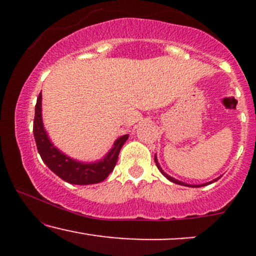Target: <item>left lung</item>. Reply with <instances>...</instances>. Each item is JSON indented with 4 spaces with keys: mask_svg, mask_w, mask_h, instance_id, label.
Returning a JSON list of instances; mask_svg holds the SVG:
<instances>
[{
    "mask_svg": "<svg viewBox=\"0 0 256 256\" xmlns=\"http://www.w3.org/2000/svg\"><path fill=\"white\" fill-rule=\"evenodd\" d=\"M154 160H155V164H156V166H158V171H160L161 173H162V174L164 176H165V177L167 178V179H170V180H171V182H173V183H176V184H180V185H185V186H204V185H189V184H185V183H183V182H179V180H177V179H174V178H172V177H170V176L168 174H166V173L165 172H164L162 171V170H161V167L160 166H158V160H156V158H154ZM206 185V184H204Z\"/></svg>",
    "mask_w": 256,
    "mask_h": 256,
    "instance_id": "obj_1",
    "label": "left lung"
}]
</instances>
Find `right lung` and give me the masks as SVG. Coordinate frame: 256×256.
<instances>
[{
    "label": "right lung",
    "mask_w": 256,
    "mask_h": 256,
    "mask_svg": "<svg viewBox=\"0 0 256 256\" xmlns=\"http://www.w3.org/2000/svg\"><path fill=\"white\" fill-rule=\"evenodd\" d=\"M40 100H42V92L38 95L36 108H34V140H36L38 152H40L43 162L55 174L71 184H96L104 180L116 167L120 149L128 138V134H124V136L118 138L110 152L106 155L104 160L98 161V162L83 164L72 160L71 158L66 156L52 146L48 134L44 131L42 122V108H40L42 107V102H40Z\"/></svg>",
    "instance_id": "1"
}]
</instances>
